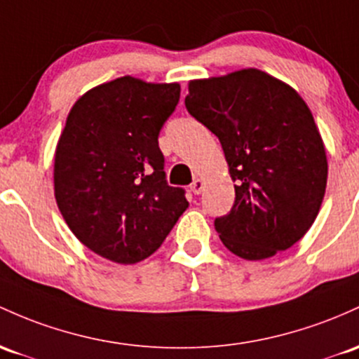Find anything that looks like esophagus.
I'll list each match as a JSON object with an SVG mask.
<instances>
[{"mask_svg":"<svg viewBox=\"0 0 359 359\" xmlns=\"http://www.w3.org/2000/svg\"><path fill=\"white\" fill-rule=\"evenodd\" d=\"M204 189V180L203 179H196L194 182L191 184V192L192 194H201Z\"/></svg>","mask_w":359,"mask_h":359,"instance_id":"esophagus-1","label":"esophagus"}]
</instances>
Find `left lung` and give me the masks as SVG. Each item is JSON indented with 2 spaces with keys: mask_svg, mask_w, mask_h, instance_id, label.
<instances>
[{
  "mask_svg": "<svg viewBox=\"0 0 359 359\" xmlns=\"http://www.w3.org/2000/svg\"><path fill=\"white\" fill-rule=\"evenodd\" d=\"M186 109L222 143L235 204L215 219L223 245L247 261L290 249L312 226L327 155L309 105L261 69L189 81Z\"/></svg>",
  "mask_w": 359,
  "mask_h": 359,
  "instance_id": "1",
  "label": "left lung"
}]
</instances>
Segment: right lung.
<instances>
[{
  "mask_svg": "<svg viewBox=\"0 0 359 359\" xmlns=\"http://www.w3.org/2000/svg\"><path fill=\"white\" fill-rule=\"evenodd\" d=\"M180 98L179 83L122 76L81 95L54 155V196L74 237L100 257H149L187 210L165 180L158 135Z\"/></svg>",
  "mask_w": 359,
  "mask_h": 359,
  "instance_id": "1",
  "label": "right lung"
}]
</instances>
